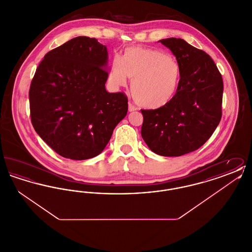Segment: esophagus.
<instances>
[{
  "label": "esophagus",
  "instance_id": "1",
  "mask_svg": "<svg viewBox=\"0 0 252 252\" xmlns=\"http://www.w3.org/2000/svg\"><path fill=\"white\" fill-rule=\"evenodd\" d=\"M135 110H137V108L136 107H134L132 104H128V111L129 112H131V111H135Z\"/></svg>",
  "mask_w": 252,
  "mask_h": 252
}]
</instances>
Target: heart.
I'll list each match as a JSON object with an SVG mask.
<instances>
[{"label":"heart","instance_id":"heart-1","mask_svg":"<svg viewBox=\"0 0 252 252\" xmlns=\"http://www.w3.org/2000/svg\"><path fill=\"white\" fill-rule=\"evenodd\" d=\"M110 79L118 87L132 79L130 92L135 102L147 109L165 108L175 99L181 83L180 63L157 49L129 47L111 64Z\"/></svg>","mask_w":252,"mask_h":252}]
</instances>
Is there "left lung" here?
<instances>
[{"mask_svg":"<svg viewBox=\"0 0 252 252\" xmlns=\"http://www.w3.org/2000/svg\"><path fill=\"white\" fill-rule=\"evenodd\" d=\"M170 49L181 68V83L165 108L142 109V137L159 156L180 157L202 146L213 135L222 112L223 80L216 63L182 38L158 40Z\"/></svg>","mask_w":252,"mask_h":252,"instance_id":"8db88e82","label":"left lung"}]
</instances>
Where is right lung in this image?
Returning <instances> with one entry per match:
<instances>
[{
    "mask_svg": "<svg viewBox=\"0 0 252 252\" xmlns=\"http://www.w3.org/2000/svg\"><path fill=\"white\" fill-rule=\"evenodd\" d=\"M107 47L77 36L50 51L30 86L31 121L60 156L74 160L99 155L128 109L122 93L109 94Z\"/></svg>",
    "mask_w": 252,
    "mask_h": 252,
    "instance_id": "right-lung-1",
    "label": "right lung"
}]
</instances>
